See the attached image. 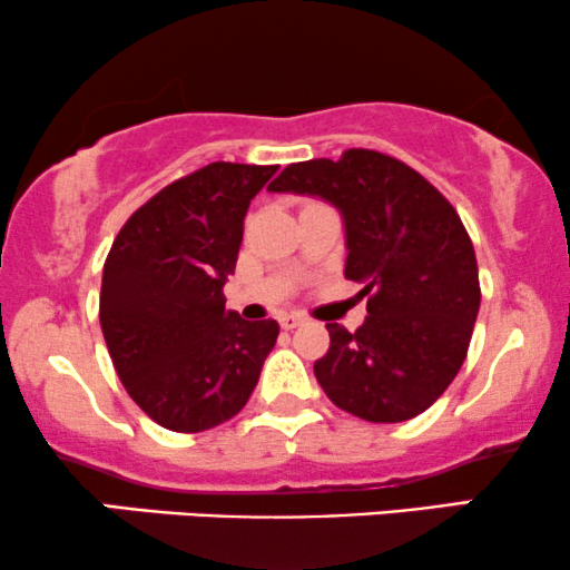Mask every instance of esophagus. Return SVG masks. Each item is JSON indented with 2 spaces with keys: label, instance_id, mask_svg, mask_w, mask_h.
Returning a JSON list of instances; mask_svg holds the SVG:
<instances>
[{
  "label": "esophagus",
  "instance_id": "esophagus-1",
  "mask_svg": "<svg viewBox=\"0 0 570 570\" xmlns=\"http://www.w3.org/2000/svg\"><path fill=\"white\" fill-rule=\"evenodd\" d=\"M301 322H304V317H301V314H283V317H279V327H283V330H296Z\"/></svg>",
  "mask_w": 570,
  "mask_h": 570
}]
</instances>
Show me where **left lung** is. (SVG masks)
Returning a JSON list of instances; mask_svg holds the SVG:
<instances>
[{
    "instance_id": "1",
    "label": "left lung",
    "mask_w": 570,
    "mask_h": 570,
    "mask_svg": "<svg viewBox=\"0 0 570 570\" xmlns=\"http://www.w3.org/2000/svg\"><path fill=\"white\" fill-rule=\"evenodd\" d=\"M269 189L341 210L343 274L367 296L356 333L327 322L330 348L314 362L322 391L370 423L417 417L460 372L481 306L475 250L452 203L402 160L362 147L291 164Z\"/></svg>"
}]
</instances>
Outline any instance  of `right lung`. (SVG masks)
<instances>
[{"label":"right lung","mask_w":570,"mask_h":570,"mask_svg":"<svg viewBox=\"0 0 570 570\" xmlns=\"http://www.w3.org/2000/svg\"><path fill=\"white\" fill-rule=\"evenodd\" d=\"M277 166L208 164L153 195L114 240L100 325L139 410L177 433L227 423L256 389L279 335L274 320L224 308L243 219Z\"/></svg>","instance_id":"right-lung-1"}]
</instances>
